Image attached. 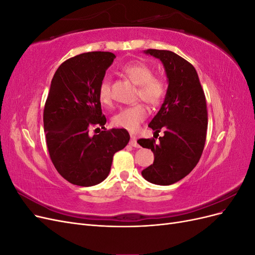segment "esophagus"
<instances>
[{
  "mask_svg": "<svg viewBox=\"0 0 255 255\" xmlns=\"http://www.w3.org/2000/svg\"><path fill=\"white\" fill-rule=\"evenodd\" d=\"M129 144L132 145V146H134V148H139V144L137 143V140H136V137L135 136H130Z\"/></svg>",
  "mask_w": 255,
  "mask_h": 255,
  "instance_id": "1",
  "label": "esophagus"
}]
</instances>
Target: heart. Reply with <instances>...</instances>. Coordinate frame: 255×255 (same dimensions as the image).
Returning a JSON list of instances; mask_svg holds the SVG:
<instances>
[{
	"instance_id": "obj_1",
	"label": "heart",
	"mask_w": 255,
	"mask_h": 255,
	"mask_svg": "<svg viewBox=\"0 0 255 255\" xmlns=\"http://www.w3.org/2000/svg\"><path fill=\"white\" fill-rule=\"evenodd\" d=\"M121 70L130 81L138 85L137 96L144 102L157 106L164 101L167 94L166 83L159 76L153 75V69L149 65L139 60H133L123 65ZM98 97L100 102L104 105L112 103L111 82L107 76L103 78L99 85ZM145 117V107L141 103H135L116 114L113 117V125L129 132H135Z\"/></svg>"
}]
</instances>
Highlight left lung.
I'll use <instances>...</instances> for the list:
<instances>
[{
	"label": "left lung",
	"mask_w": 255,
	"mask_h": 255,
	"mask_svg": "<svg viewBox=\"0 0 255 255\" xmlns=\"http://www.w3.org/2000/svg\"><path fill=\"white\" fill-rule=\"evenodd\" d=\"M144 53L159 58L168 78L165 101L149 128L164 130L154 138L137 140L151 149L154 163L141 171L144 179L156 185H171L191 172L202 155L206 139L207 109L204 91L195 67L177 54L149 49Z\"/></svg>",
	"instance_id": "obj_1"
}]
</instances>
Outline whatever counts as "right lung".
Segmentation results:
<instances>
[{"mask_svg":"<svg viewBox=\"0 0 255 255\" xmlns=\"http://www.w3.org/2000/svg\"><path fill=\"white\" fill-rule=\"evenodd\" d=\"M111 52H88L65 60L54 74L43 110L50 158L58 173L78 186H94L111 171L116 152L128 143L125 128L102 131L91 137V126L104 128L98 88L115 59Z\"/></svg>","mask_w":255,"mask_h":255,"instance_id":"right-lung-1","label":"right lung"}]
</instances>
